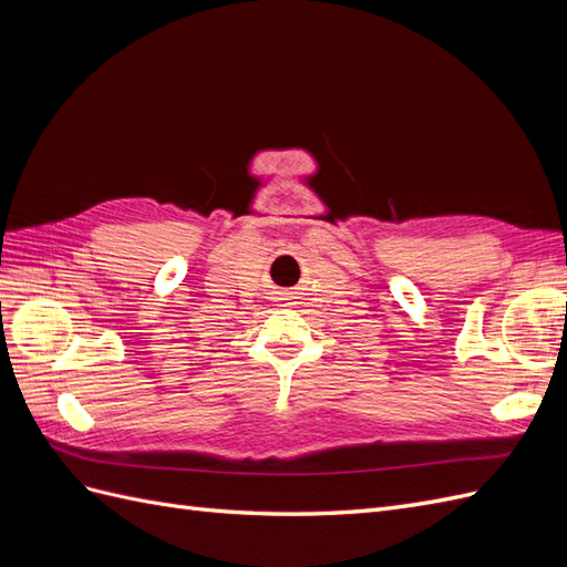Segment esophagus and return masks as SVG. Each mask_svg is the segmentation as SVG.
I'll list each match as a JSON object with an SVG mask.
<instances>
[{"instance_id":"34e87169","label":"esophagus","mask_w":567,"mask_h":567,"mask_svg":"<svg viewBox=\"0 0 567 567\" xmlns=\"http://www.w3.org/2000/svg\"><path fill=\"white\" fill-rule=\"evenodd\" d=\"M281 300H284V298H281ZM284 305H288V302H284Z\"/></svg>"}]
</instances>
